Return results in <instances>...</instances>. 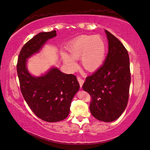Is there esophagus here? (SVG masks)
<instances>
[{"label":"esophagus","instance_id":"1","mask_svg":"<svg viewBox=\"0 0 150 150\" xmlns=\"http://www.w3.org/2000/svg\"><path fill=\"white\" fill-rule=\"evenodd\" d=\"M78 81L79 83H80V87L81 88V87H82V86H83V82H84V80H83V79H82V78L78 77Z\"/></svg>","mask_w":150,"mask_h":150}]
</instances>
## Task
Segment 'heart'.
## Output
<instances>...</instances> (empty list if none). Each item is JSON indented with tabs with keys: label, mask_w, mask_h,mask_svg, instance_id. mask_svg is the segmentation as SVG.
<instances>
[{
	"label": "heart",
	"mask_w": 150,
	"mask_h": 150,
	"mask_svg": "<svg viewBox=\"0 0 150 150\" xmlns=\"http://www.w3.org/2000/svg\"><path fill=\"white\" fill-rule=\"evenodd\" d=\"M69 55L63 52L61 57L69 69H78L75 60L80 59L85 70L93 72L102 66L106 57V47L103 39L98 35H83L72 41L67 46Z\"/></svg>",
	"instance_id": "1"
}]
</instances>
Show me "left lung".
Instances as JSON below:
<instances>
[{"instance_id":"left-lung-1","label":"left lung","mask_w":150,"mask_h":150,"mask_svg":"<svg viewBox=\"0 0 150 150\" xmlns=\"http://www.w3.org/2000/svg\"><path fill=\"white\" fill-rule=\"evenodd\" d=\"M108 53L97 71L87 76L83 89L91 97L89 109L96 119L111 122L120 117L127 105L131 83L127 50L112 34L105 30Z\"/></svg>"}]
</instances>
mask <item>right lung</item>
<instances>
[{"instance_id": "right-lung-1", "label": "right lung", "mask_w": 150, "mask_h": 150, "mask_svg": "<svg viewBox=\"0 0 150 150\" xmlns=\"http://www.w3.org/2000/svg\"><path fill=\"white\" fill-rule=\"evenodd\" d=\"M57 36L55 30L42 32L34 36L19 53L17 72L24 99L36 116L47 122H57L69 114L71 101L80 89L76 76L51 68L39 77L27 69V59L39 52L49 39Z\"/></svg>"}]
</instances>
